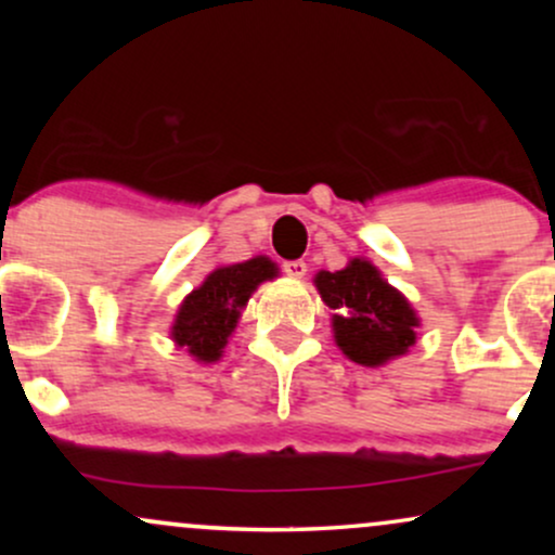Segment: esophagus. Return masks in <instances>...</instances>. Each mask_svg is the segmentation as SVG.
Instances as JSON below:
<instances>
[{
	"mask_svg": "<svg viewBox=\"0 0 555 555\" xmlns=\"http://www.w3.org/2000/svg\"><path fill=\"white\" fill-rule=\"evenodd\" d=\"M284 273L289 279H302L305 273H308V263H305V260H286Z\"/></svg>",
	"mask_w": 555,
	"mask_h": 555,
	"instance_id": "obj_1",
	"label": "esophagus"
}]
</instances>
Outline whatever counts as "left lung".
Listing matches in <instances>:
<instances>
[{
    "label": "left lung",
    "instance_id": "8db88e82",
    "mask_svg": "<svg viewBox=\"0 0 555 555\" xmlns=\"http://www.w3.org/2000/svg\"><path fill=\"white\" fill-rule=\"evenodd\" d=\"M313 284L334 310L331 331L347 360L362 367H384L415 347L417 310L367 258H352L334 273L318 271Z\"/></svg>",
    "mask_w": 555,
    "mask_h": 555
}]
</instances>
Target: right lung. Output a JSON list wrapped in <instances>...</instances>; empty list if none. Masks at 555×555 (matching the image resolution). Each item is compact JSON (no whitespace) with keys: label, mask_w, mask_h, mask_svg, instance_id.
<instances>
[{"label":"right lung","mask_w":555,"mask_h":555,"mask_svg":"<svg viewBox=\"0 0 555 555\" xmlns=\"http://www.w3.org/2000/svg\"><path fill=\"white\" fill-rule=\"evenodd\" d=\"M279 276V266L271 258L256 256L242 263L216 266L177 308L171 323V341L184 349L195 362H219L237 328L247 299L263 282Z\"/></svg>","instance_id":"1"}]
</instances>
